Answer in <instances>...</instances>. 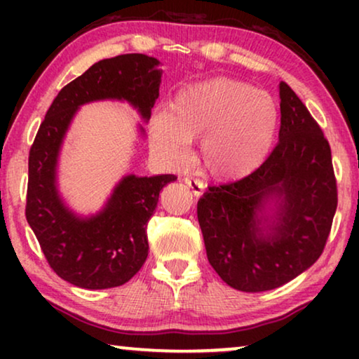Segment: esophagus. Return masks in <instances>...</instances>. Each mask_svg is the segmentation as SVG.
I'll use <instances>...</instances> for the list:
<instances>
[{"label": "esophagus", "instance_id": "34e87169", "mask_svg": "<svg viewBox=\"0 0 359 359\" xmlns=\"http://www.w3.org/2000/svg\"><path fill=\"white\" fill-rule=\"evenodd\" d=\"M184 183L188 188L193 191L194 196H201L204 193V184L201 183L199 180H193V178H184Z\"/></svg>", "mask_w": 359, "mask_h": 359}]
</instances>
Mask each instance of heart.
Wrapping results in <instances>:
<instances>
[{"instance_id":"obj_1","label":"heart","mask_w":359,"mask_h":359,"mask_svg":"<svg viewBox=\"0 0 359 359\" xmlns=\"http://www.w3.org/2000/svg\"><path fill=\"white\" fill-rule=\"evenodd\" d=\"M278 111L271 96L247 83L212 78L184 86L150 126V144L170 163H183L201 137L199 166L215 180H238L271 149Z\"/></svg>"}]
</instances>
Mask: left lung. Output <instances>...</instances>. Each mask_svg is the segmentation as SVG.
<instances>
[{"mask_svg":"<svg viewBox=\"0 0 359 359\" xmlns=\"http://www.w3.org/2000/svg\"><path fill=\"white\" fill-rule=\"evenodd\" d=\"M279 142L268 158L242 180L209 186L198 203L210 266L243 292L271 291L311 268L337 210L328 140L287 83H279Z\"/></svg>","mask_w":359,"mask_h":359,"instance_id":"8db88e82","label":"left lung"}]
</instances>
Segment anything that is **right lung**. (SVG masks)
<instances>
[{"instance_id":"obj_1","label":"right lung","mask_w":359,"mask_h":359,"mask_svg":"<svg viewBox=\"0 0 359 359\" xmlns=\"http://www.w3.org/2000/svg\"><path fill=\"white\" fill-rule=\"evenodd\" d=\"M158 65L156 58L144 53H126L95 63L62 88L29 151L26 219L47 263L73 286L117 287L144 266L149 257L147 224L158 204L160 191L176 181V176H124L101 212L78 217L63 204L57 189L63 137L78 107L91 101H127L142 119L149 121L160 95Z\"/></svg>"}]
</instances>
